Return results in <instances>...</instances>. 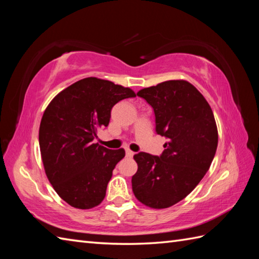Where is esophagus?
<instances>
[{"instance_id":"esophagus-1","label":"esophagus","mask_w":259,"mask_h":259,"mask_svg":"<svg viewBox=\"0 0 259 259\" xmlns=\"http://www.w3.org/2000/svg\"><path fill=\"white\" fill-rule=\"evenodd\" d=\"M134 155H135V152H134V151H131L130 149H126V150H125V156H126V157L131 158V157H133Z\"/></svg>"}]
</instances>
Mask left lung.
Listing matches in <instances>:
<instances>
[{
  "instance_id": "obj_1",
  "label": "left lung",
  "mask_w": 259,
  "mask_h": 259,
  "mask_svg": "<svg viewBox=\"0 0 259 259\" xmlns=\"http://www.w3.org/2000/svg\"><path fill=\"white\" fill-rule=\"evenodd\" d=\"M137 96L152 107L156 133L168 142L160 157L134 156L138 170L131 179L133 191L147 207H171L195 189L210 167L218 145L216 121L206 99L188 81H164Z\"/></svg>"
}]
</instances>
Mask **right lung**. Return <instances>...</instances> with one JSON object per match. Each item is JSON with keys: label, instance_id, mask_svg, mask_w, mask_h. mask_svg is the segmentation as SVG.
<instances>
[{"label": "right lung", "instance_id": "right-lung-1", "mask_svg": "<svg viewBox=\"0 0 259 259\" xmlns=\"http://www.w3.org/2000/svg\"><path fill=\"white\" fill-rule=\"evenodd\" d=\"M136 93L98 78L76 81L49 103L41 119L38 144L47 177L70 206L91 209L106 197L112 171L125 155L95 144L97 131L108 126L115 103Z\"/></svg>", "mask_w": 259, "mask_h": 259}]
</instances>
